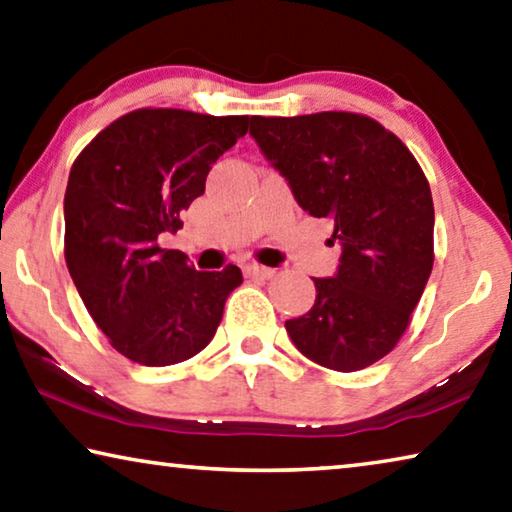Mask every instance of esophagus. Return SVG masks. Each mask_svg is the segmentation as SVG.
I'll list each match as a JSON object with an SVG mask.
<instances>
[{"instance_id":"34e87169","label":"esophagus","mask_w":512,"mask_h":512,"mask_svg":"<svg viewBox=\"0 0 512 512\" xmlns=\"http://www.w3.org/2000/svg\"><path fill=\"white\" fill-rule=\"evenodd\" d=\"M243 273H246V278L269 280L275 275V269H269V266H262V264H248V266H243Z\"/></svg>"}]
</instances>
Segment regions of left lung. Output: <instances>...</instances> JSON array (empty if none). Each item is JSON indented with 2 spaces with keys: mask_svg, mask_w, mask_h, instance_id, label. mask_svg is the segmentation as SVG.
<instances>
[{
  "mask_svg": "<svg viewBox=\"0 0 512 512\" xmlns=\"http://www.w3.org/2000/svg\"><path fill=\"white\" fill-rule=\"evenodd\" d=\"M250 134L287 177L298 205L335 223V278H314L312 310L289 319L291 342L332 371H360L410 326L433 269V196L415 154L353 111L250 118Z\"/></svg>",
  "mask_w": 512,
  "mask_h": 512,
  "instance_id": "obj_1",
  "label": "left lung"
}]
</instances>
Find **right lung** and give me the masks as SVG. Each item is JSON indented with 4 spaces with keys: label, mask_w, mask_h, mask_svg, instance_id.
Masks as SVG:
<instances>
[{
    "label": "right lung",
    "mask_w": 512,
    "mask_h": 512,
    "mask_svg": "<svg viewBox=\"0 0 512 512\" xmlns=\"http://www.w3.org/2000/svg\"><path fill=\"white\" fill-rule=\"evenodd\" d=\"M248 116L129 111L70 168L63 253L72 282L109 344L143 367H168L212 342L239 266L196 271L159 234L205 193L212 164L248 132Z\"/></svg>",
    "instance_id": "add662e5"
}]
</instances>
